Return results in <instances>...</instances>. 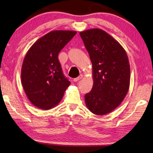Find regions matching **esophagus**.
Returning a JSON list of instances; mask_svg holds the SVG:
<instances>
[{
	"mask_svg": "<svg viewBox=\"0 0 153 153\" xmlns=\"http://www.w3.org/2000/svg\"><path fill=\"white\" fill-rule=\"evenodd\" d=\"M82 78V74H80L78 77H76V78H74L73 79V81L74 82H77L78 81H79V80H81Z\"/></svg>",
	"mask_w": 153,
	"mask_h": 153,
	"instance_id": "esophagus-1",
	"label": "esophagus"
}]
</instances>
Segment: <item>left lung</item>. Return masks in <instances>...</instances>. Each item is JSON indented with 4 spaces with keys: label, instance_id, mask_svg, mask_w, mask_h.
Returning a JSON list of instances; mask_svg holds the SVG:
<instances>
[{
    "label": "left lung",
    "instance_id": "1",
    "mask_svg": "<svg viewBox=\"0 0 153 153\" xmlns=\"http://www.w3.org/2000/svg\"><path fill=\"white\" fill-rule=\"evenodd\" d=\"M80 36L93 66L94 85L85 96L86 106L95 114H106L119 106L129 90L128 57L121 45L102 30H87Z\"/></svg>",
    "mask_w": 153,
    "mask_h": 153
}]
</instances>
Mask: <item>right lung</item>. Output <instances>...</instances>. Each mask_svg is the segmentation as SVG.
Instances as JSON below:
<instances>
[{
	"mask_svg": "<svg viewBox=\"0 0 153 153\" xmlns=\"http://www.w3.org/2000/svg\"><path fill=\"white\" fill-rule=\"evenodd\" d=\"M76 34L54 30L40 38L25 56L22 84L27 98L39 108L49 110L61 101L71 82L64 76L58 53Z\"/></svg>",
	"mask_w": 153,
	"mask_h": 153,
	"instance_id": "1",
	"label": "right lung"
}]
</instances>
